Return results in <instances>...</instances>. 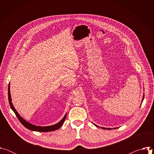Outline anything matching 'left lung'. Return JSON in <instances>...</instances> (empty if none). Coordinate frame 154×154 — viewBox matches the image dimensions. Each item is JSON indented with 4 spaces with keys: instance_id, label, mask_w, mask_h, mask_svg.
Listing matches in <instances>:
<instances>
[{
    "instance_id": "8db88e82",
    "label": "left lung",
    "mask_w": 154,
    "mask_h": 154,
    "mask_svg": "<svg viewBox=\"0 0 154 154\" xmlns=\"http://www.w3.org/2000/svg\"><path fill=\"white\" fill-rule=\"evenodd\" d=\"M143 97H144V96H143ZM143 99H144V97L143 98ZM143 100H142V102H143ZM94 125H95V124H94ZM96 125V127H99V126H97V125ZM102 128H103V129H109V130H110V129H111V128H105V127H102Z\"/></svg>"
}]
</instances>
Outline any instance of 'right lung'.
I'll return each mask as SVG.
<instances>
[{
  "instance_id": "1",
  "label": "right lung",
  "mask_w": 154,
  "mask_h": 154,
  "mask_svg": "<svg viewBox=\"0 0 154 154\" xmlns=\"http://www.w3.org/2000/svg\"><path fill=\"white\" fill-rule=\"evenodd\" d=\"M8 100H9V103L10 105L11 108L13 109V111L14 112L16 116L20 122V123L23 124L25 127L27 128L33 130V131H41V132H47V131H54L59 128L61 127V126L63 125L64 121L66 119V115H65L64 118L57 124L51 125V126H46V127H41V126H36L35 125H33L32 124H30L29 122H27L25 119H24L23 118H22L19 113L17 112L16 110V109L13 106V105L11 102V95H10V83L8 85Z\"/></svg>"
}]
</instances>
